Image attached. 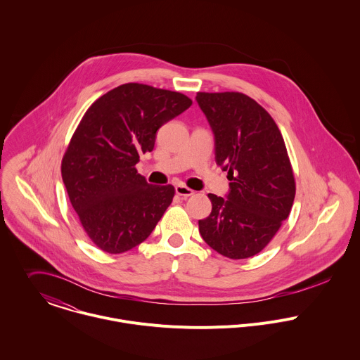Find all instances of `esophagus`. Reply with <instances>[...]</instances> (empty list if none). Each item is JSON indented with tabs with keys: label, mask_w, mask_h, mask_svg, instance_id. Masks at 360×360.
Returning a JSON list of instances; mask_svg holds the SVG:
<instances>
[{
	"label": "esophagus",
	"mask_w": 360,
	"mask_h": 360,
	"mask_svg": "<svg viewBox=\"0 0 360 360\" xmlns=\"http://www.w3.org/2000/svg\"><path fill=\"white\" fill-rule=\"evenodd\" d=\"M175 192H176V195L178 196H182V198H189V196H192L195 192L192 191V189H189L188 186H185V185H176L175 186Z\"/></svg>",
	"instance_id": "1"
}]
</instances>
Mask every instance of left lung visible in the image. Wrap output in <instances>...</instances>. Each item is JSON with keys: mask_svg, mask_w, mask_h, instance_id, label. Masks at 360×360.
<instances>
[{"mask_svg": "<svg viewBox=\"0 0 360 360\" xmlns=\"http://www.w3.org/2000/svg\"><path fill=\"white\" fill-rule=\"evenodd\" d=\"M196 101L214 134L216 162L231 181L225 198L209 195L213 209L199 219V232L225 257H252L274 238L293 205L295 178L283 135L243 93H198Z\"/></svg>", "mask_w": 360, "mask_h": 360, "instance_id": "left-lung-1", "label": "left lung"}]
</instances>
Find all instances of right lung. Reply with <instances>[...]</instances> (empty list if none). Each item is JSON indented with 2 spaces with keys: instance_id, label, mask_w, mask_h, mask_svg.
Wrapping results in <instances>:
<instances>
[{
  "instance_id": "add662e5",
  "label": "right lung",
  "mask_w": 360,
  "mask_h": 360,
  "mask_svg": "<svg viewBox=\"0 0 360 360\" xmlns=\"http://www.w3.org/2000/svg\"><path fill=\"white\" fill-rule=\"evenodd\" d=\"M192 105L182 93L121 84L96 100L73 134L61 174L87 236L117 255L141 245L171 205L172 185H150L135 165L157 131Z\"/></svg>"
}]
</instances>
